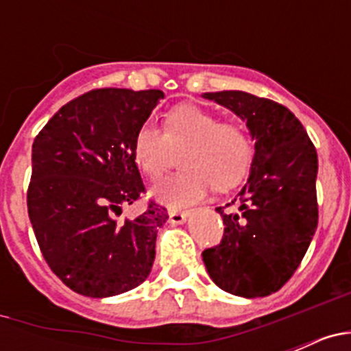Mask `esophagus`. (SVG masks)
I'll list each match as a JSON object with an SVG mask.
<instances>
[{
    "label": "esophagus",
    "instance_id": "34e87169",
    "mask_svg": "<svg viewBox=\"0 0 351 351\" xmlns=\"http://www.w3.org/2000/svg\"><path fill=\"white\" fill-rule=\"evenodd\" d=\"M188 216H190V210H170L169 219L172 225H182L188 219Z\"/></svg>",
    "mask_w": 351,
    "mask_h": 351
}]
</instances>
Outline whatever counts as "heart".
Masks as SVG:
<instances>
[{
	"label": "heart",
	"mask_w": 351,
	"mask_h": 351,
	"mask_svg": "<svg viewBox=\"0 0 351 351\" xmlns=\"http://www.w3.org/2000/svg\"><path fill=\"white\" fill-rule=\"evenodd\" d=\"M165 130L145 123L133 141V156L151 181L163 176L173 151H182L184 170L154 188V197L167 206L193 204L216 186L228 190L250 170L253 145L237 123L219 121L198 105H178L165 114Z\"/></svg>",
	"instance_id": "1"
}]
</instances>
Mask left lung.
<instances>
[{
    "label": "left lung",
    "instance_id": "8db88e82",
    "mask_svg": "<svg viewBox=\"0 0 351 351\" xmlns=\"http://www.w3.org/2000/svg\"><path fill=\"white\" fill-rule=\"evenodd\" d=\"M246 121L255 141L251 173L232 204L218 207L221 243L204 250L210 280L239 297L271 295L302 262L318 226V156L302 123L278 101L244 91L206 93Z\"/></svg>",
    "mask_w": 351,
    "mask_h": 351
}]
</instances>
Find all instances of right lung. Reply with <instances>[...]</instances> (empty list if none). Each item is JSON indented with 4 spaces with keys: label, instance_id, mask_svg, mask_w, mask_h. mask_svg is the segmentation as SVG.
<instances>
[{
    "label": "right lung",
    "instance_id": "obj_1",
    "mask_svg": "<svg viewBox=\"0 0 351 351\" xmlns=\"http://www.w3.org/2000/svg\"><path fill=\"white\" fill-rule=\"evenodd\" d=\"M161 98L160 89H93L33 142L27 214L51 271L77 293L119 295L151 272L167 209L149 200L137 218L119 216L145 193L133 141Z\"/></svg>",
    "mask_w": 351,
    "mask_h": 351
}]
</instances>
